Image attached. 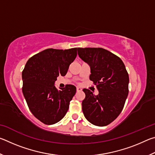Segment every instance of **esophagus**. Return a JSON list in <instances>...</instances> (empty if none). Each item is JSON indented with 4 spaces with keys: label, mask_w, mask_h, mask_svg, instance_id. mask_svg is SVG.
I'll return each mask as SVG.
<instances>
[{
    "label": "esophagus",
    "mask_w": 155,
    "mask_h": 155,
    "mask_svg": "<svg viewBox=\"0 0 155 155\" xmlns=\"http://www.w3.org/2000/svg\"><path fill=\"white\" fill-rule=\"evenodd\" d=\"M77 91H82V89H81V87H77Z\"/></svg>",
    "instance_id": "obj_1"
}]
</instances>
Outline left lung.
Segmentation results:
<instances>
[{
  "label": "left lung",
  "instance_id": "1",
  "mask_svg": "<svg viewBox=\"0 0 155 155\" xmlns=\"http://www.w3.org/2000/svg\"><path fill=\"white\" fill-rule=\"evenodd\" d=\"M77 50L80 58L90 65V79L99 91L96 96L88 89H83V114L94 125L107 126L117 118L124 106L128 94V74L122 59L107 50Z\"/></svg>",
  "mask_w": 155,
  "mask_h": 155
}]
</instances>
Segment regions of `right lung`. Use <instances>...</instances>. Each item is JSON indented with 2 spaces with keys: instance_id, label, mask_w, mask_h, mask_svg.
Wrapping results in <instances>:
<instances>
[{
  "instance_id": "add662e5",
  "label": "right lung",
  "mask_w": 155,
  "mask_h": 155,
  "mask_svg": "<svg viewBox=\"0 0 155 155\" xmlns=\"http://www.w3.org/2000/svg\"><path fill=\"white\" fill-rule=\"evenodd\" d=\"M77 48H48L28 60L22 73V93L30 111L45 124H53L65 116L77 91L72 85L58 90L54 82L65 76L77 54Z\"/></svg>"
}]
</instances>
